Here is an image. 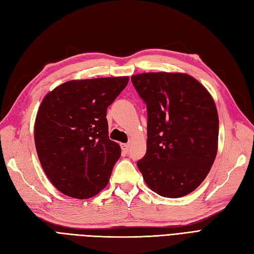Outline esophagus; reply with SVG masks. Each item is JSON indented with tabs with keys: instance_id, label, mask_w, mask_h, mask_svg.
Returning <instances> with one entry per match:
<instances>
[{
	"instance_id": "esophagus-1",
	"label": "esophagus",
	"mask_w": 254,
	"mask_h": 254,
	"mask_svg": "<svg viewBox=\"0 0 254 254\" xmlns=\"http://www.w3.org/2000/svg\"><path fill=\"white\" fill-rule=\"evenodd\" d=\"M121 147H122L123 153H125V155H126V153L129 150V145L128 144H121Z\"/></svg>"
}]
</instances>
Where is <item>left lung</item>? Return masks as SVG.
Returning <instances> with one entry per match:
<instances>
[{"mask_svg": "<svg viewBox=\"0 0 254 254\" xmlns=\"http://www.w3.org/2000/svg\"><path fill=\"white\" fill-rule=\"evenodd\" d=\"M131 81L147 107V144L137 167L148 188L179 198L196 190L216 158L218 113L207 90L182 73H142Z\"/></svg>", "mask_w": 254, "mask_h": 254, "instance_id": "obj_1", "label": "left lung"}]
</instances>
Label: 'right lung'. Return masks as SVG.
<instances>
[{"label": "right lung", "instance_id": "obj_1", "mask_svg": "<svg viewBox=\"0 0 254 254\" xmlns=\"http://www.w3.org/2000/svg\"><path fill=\"white\" fill-rule=\"evenodd\" d=\"M128 80H70L43 98L35 122L36 149L45 175L63 194L86 199L108 184L121 147L109 139L107 108Z\"/></svg>", "mask_w": 254, "mask_h": 254}]
</instances>
